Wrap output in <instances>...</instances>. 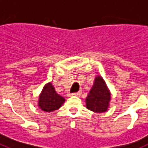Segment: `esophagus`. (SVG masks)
I'll use <instances>...</instances> for the list:
<instances>
[{
  "mask_svg": "<svg viewBox=\"0 0 148 148\" xmlns=\"http://www.w3.org/2000/svg\"><path fill=\"white\" fill-rule=\"evenodd\" d=\"M73 96H75V97H79L80 95H81V92H74L73 93Z\"/></svg>",
  "mask_w": 148,
  "mask_h": 148,
  "instance_id": "1",
  "label": "esophagus"
}]
</instances>
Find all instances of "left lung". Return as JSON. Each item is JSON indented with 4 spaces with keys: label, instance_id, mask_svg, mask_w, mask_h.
<instances>
[{
    "label": "left lung",
    "instance_id": "left-lung-1",
    "mask_svg": "<svg viewBox=\"0 0 148 148\" xmlns=\"http://www.w3.org/2000/svg\"><path fill=\"white\" fill-rule=\"evenodd\" d=\"M110 99V92L103 77L96 76L86 99V108L95 113H104L108 110Z\"/></svg>",
    "mask_w": 148,
    "mask_h": 148
}]
</instances>
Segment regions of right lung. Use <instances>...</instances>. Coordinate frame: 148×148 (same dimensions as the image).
<instances>
[{"mask_svg":"<svg viewBox=\"0 0 148 148\" xmlns=\"http://www.w3.org/2000/svg\"><path fill=\"white\" fill-rule=\"evenodd\" d=\"M65 98L56 92L51 82L45 85L38 97V106L42 110L51 113L60 108L65 103Z\"/></svg>","mask_w":148,"mask_h":148,"instance_id":"right-lung-1","label":"right lung"}]
</instances>
